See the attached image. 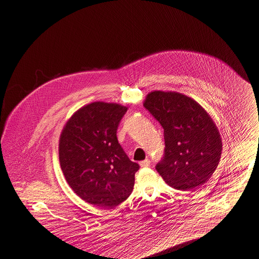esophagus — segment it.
<instances>
[{
	"instance_id": "34e87169",
	"label": "esophagus",
	"mask_w": 259,
	"mask_h": 259,
	"mask_svg": "<svg viewBox=\"0 0 259 259\" xmlns=\"http://www.w3.org/2000/svg\"><path fill=\"white\" fill-rule=\"evenodd\" d=\"M150 163H151V161H150L149 159H145V160H143V161L140 162V165H141L142 167H147V166L150 165Z\"/></svg>"
}]
</instances>
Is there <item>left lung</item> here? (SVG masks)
Segmentation results:
<instances>
[{"label": "left lung", "instance_id": "left-lung-1", "mask_svg": "<svg viewBox=\"0 0 259 259\" xmlns=\"http://www.w3.org/2000/svg\"><path fill=\"white\" fill-rule=\"evenodd\" d=\"M144 106L163 128L159 175L179 191H196L212 176L222 155L221 134L211 116L194 99L176 92H151Z\"/></svg>", "mask_w": 259, "mask_h": 259}]
</instances>
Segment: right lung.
Segmentation results:
<instances>
[{
  "label": "right lung",
  "instance_id": "obj_1",
  "mask_svg": "<svg viewBox=\"0 0 259 259\" xmlns=\"http://www.w3.org/2000/svg\"><path fill=\"white\" fill-rule=\"evenodd\" d=\"M127 107L93 102L65 123L59 139V162L74 193L85 202L113 208L132 193L140 165L117 142L116 129Z\"/></svg>",
  "mask_w": 259,
  "mask_h": 259
}]
</instances>
